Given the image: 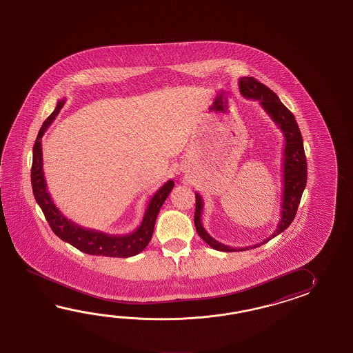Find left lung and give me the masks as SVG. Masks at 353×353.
I'll return each instance as SVG.
<instances>
[{
  "instance_id": "1",
  "label": "left lung",
  "mask_w": 353,
  "mask_h": 353,
  "mask_svg": "<svg viewBox=\"0 0 353 353\" xmlns=\"http://www.w3.org/2000/svg\"><path fill=\"white\" fill-rule=\"evenodd\" d=\"M241 94L245 98L256 99L260 102L263 111L271 117V120L276 123L283 135H284V149H283V198H281V210H280V221L278 227L266 240L254 246L248 248H231L214 240L210 233L205 231L202 225V213L204 203L202 196L195 193V214L194 225L196 232L207 242L210 248L217 251L234 252V251H246L251 248H260L268 241L276 237L279 233L283 232L295 218L296 210L299 207L300 199L307 185V158L304 152L303 139L300 134L299 126L295 121L293 113L290 112L285 105L281 103L275 92L266 87L263 83L259 82L252 77H242L239 81Z\"/></svg>"
}]
</instances>
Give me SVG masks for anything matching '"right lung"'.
I'll list each match as a JSON object with an SVG mask.
<instances>
[{
  "mask_svg": "<svg viewBox=\"0 0 353 353\" xmlns=\"http://www.w3.org/2000/svg\"><path fill=\"white\" fill-rule=\"evenodd\" d=\"M65 103V98L59 99L53 113L46 119L39 131L38 137L32 149V166H31V185L35 201L43 210L48 223L60 240L70 243L84 254L107 257H131L137 255L149 245L159 210L174 188L173 180H168L163 187L152 195L145 210L141 225L134 232L128 234H108V233L85 228L72 219L65 217L55 205L46 188V176L43 170V148L41 137L46 128L50 126L58 116L61 107Z\"/></svg>",
  "mask_w": 353,
  "mask_h": 353,
  "instance_id": "right-lung-1",
  "label": "right lung"
}]
</instances>
